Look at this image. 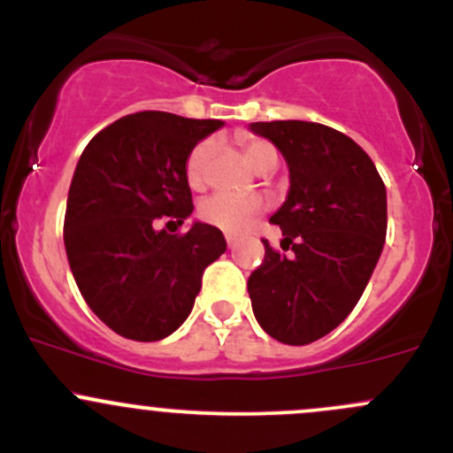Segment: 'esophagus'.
I'll use <instances>...</instances> for the list:
<instances>
[{"label":"esophagus","instance_id":"obj_1","mask_svg":"<svg viewBox=\"0 0 453 453\" xmlns=\"http://www.w3.org/2000/svg\"><path fill=\"white\" fill-rule=\"evenodd\" d=\"M226 242H227V247H234V242H236V236H232V234H226Z\"/></svg>","mask_w":453,"mask_h":453}]
</instances>
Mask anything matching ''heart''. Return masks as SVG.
Here are the masks:
<instances>
[{
    "label": "heart",
    "mask_w": 453,
    "mask_h": 453,
    "mask_svg": "<svg viewBox=\"0 0 453 453\" xmlns=\"http://www.w3.org/2000/svg\"><path fill=\"white\" fill-rule=\"evenodd\" d=\"M242 152H245L247 161L256 167L257 172H271L280 163V152L271 142L251 135H238ZM212 154H215V142L212 139H203L197 143L187 157L185 176L191 188H203L208 178V167H211ZM260 211V200L253 196H234V193H217V196L208 197L202 203L200 217L211 226L219 227L223 232H242Z\"/></svg>",
    "instance_id": "heart-1"
}]
</instances>
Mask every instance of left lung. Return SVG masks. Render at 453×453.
Here are the masks:
<instances>
[{
  "label": "left lung",
  "mask_w": 453,
  "mask_h": 453,
  "mask_svg": "<svg viewBox=\"0 0 453 453\" xmlns=\"http://www.w3.org/2000/svg\"><path fill=\"white\" fill-rule=\"evenodd\" d=\"M283 154L290 191L271 217L283 256L265 242L247 281L253 316L281 344L305 346L331 333L364 295L387 236V191L359 143L316 122H253Z\"/></svg>",
  "instance_id": "left-lung-1"
}]
</instances>
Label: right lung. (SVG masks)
I'll return each instance as SVG.
<instances>
[{
  "mask_svg": "<svg viewBox=\"0 0 453 453\" xmlns=\"http://www.w3.org/2000/svg\"><path fill=\"white\" fill-rule=\"evenodd\" d=\"M221 127L139 111L96 133L79 157L64 247L89 310L118 335H172L191 314L203 268L226 251L221 230L208 223L196 221L182 236L157 227L163 217L182 226L193 212L187 157Z\"/></svg>",
  "mask_w": 453,
  "mask_h": 453,
  "instance_id": "obj_1",
  "label": "right lung"
}]
</instances>
